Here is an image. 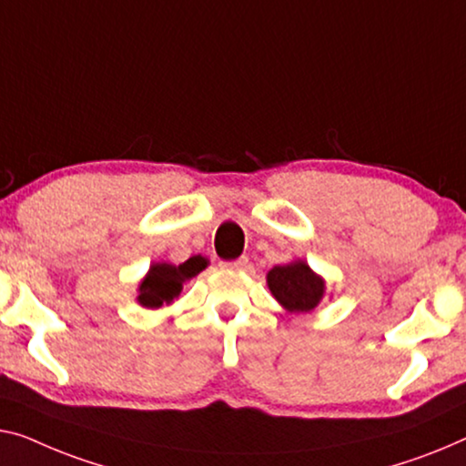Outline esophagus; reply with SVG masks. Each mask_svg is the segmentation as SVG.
Segmentation results:
<instances>
[{
  "label": "esophagus",
  "instance_id": "obj_1",
  "mask_svg": "<svg viewBox=\"0 0 466 466\" xmlns=\"http://www.w3.org/2000/svg\"><path fill=\"white\" fill-rule=\"evenodd\" d=\"M247 266H248L247 257H240V259H236V261H224V263H221V268H228V269H247Z\"/></svg>",
  "mask_w": 466,
  "mask_h": 466
}]
</instances>
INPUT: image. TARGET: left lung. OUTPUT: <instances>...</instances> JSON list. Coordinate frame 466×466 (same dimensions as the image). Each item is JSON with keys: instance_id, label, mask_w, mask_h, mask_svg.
<instances>
[{"instance_id": "obj_1", "label": "left lung", "mask_w": 466, "mask_h": 466, "mask_svg": "<svg viewBox=\"0 0 466 466\" xmlns=\"http://www.w3.org/2000/svg\"><path fill=\"white\" fill-rule=\"evenodd\" d=\"M268 287L274 299L290 314H308L318 308L326 290L322 278L301 259L269 269Z\"/></svg>"}]
</instances>
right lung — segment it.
<instances>
[{
	"label": "right lung",
	"mask_w": 466,
	"mask_h": 466,
	"mask_svg": "<svg viewBox=\"0 0 466 466\" xmlns=\"http://www.w3.org/2000/svg\"><path fill=\"white\" fill-rule=\"evenodd\" d=\"M205 257L194 255L188 261L173 266V263H152L148 274L144 276V280L137 287V303L144 305L148 309L163 308L169 305L182 295L184 282H188L190 278L203 272L207 268Z\"/></svg>",
	"instance_id": "add662e5"
}]
</instances>
